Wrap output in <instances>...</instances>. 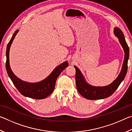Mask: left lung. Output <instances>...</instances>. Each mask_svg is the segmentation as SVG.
<instances>
[{"label":"left lung","mask_w":132,"mask_h":132,"mask_svg":"<svg viewBox=\"0 0 132 132\" xmlns=\"http://www.w3.org/2000/svg\"><path fill=\"white\" fill-rule=\"evenodd\" d=\"M114 33L119 38L120 44L125 51V59L122 70L114 81L105 87H93L85 81L81 72L76 66V83L77 90L82 97L88 100H98L107 98L115 92L121 82L125 79L128 71V62L129 56V48L125 40L122 31L119 28L114 29Z\"/></svg>","instance_id":"1"}]
</instances>
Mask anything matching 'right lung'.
I'll return each mask as SVG.
<instances>
[{"instance_id": "obj_1", "label": "right lung", "mask_w": 132, "mask_h": 132, "mask_svg": "<svg viewBox=\"0 0 132 132\" xmlns=\"http://www.w3.org/2000/svg\"><path fill=\"white\" fill-rule=\"evenodd\" d=\"M19 30H16L13 35L10 41L9 42L6 50V68L9 76L12 80L13 84L22 95L34 99H44L50 95L55 88V82L57 77L69 63L68 62L60 64L55 69L49 76L41 82L37 83H29L23 81L17 78L13 74L9 65V50L12 42Z\"/></svg>"}]
</instances>
